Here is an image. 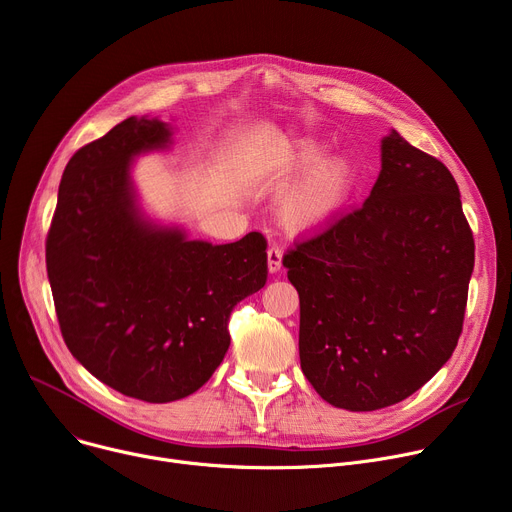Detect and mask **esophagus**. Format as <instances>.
<instances>
[{"label": "esophagus", "instance_id": "esophagus-1", "mask_svg": "<svg viewBox=\"0 0 512 512\" xmlns=\"http://www.w3.org/2000/svg\"><path fill=\"white\" fill-rule=\"evenodd\" d=\"M266 254H268V270L279 272L281 264H283V250L279 246H270Z\"/></svg>", "mask_w": 512, "mask_h": 512}]
</instances>
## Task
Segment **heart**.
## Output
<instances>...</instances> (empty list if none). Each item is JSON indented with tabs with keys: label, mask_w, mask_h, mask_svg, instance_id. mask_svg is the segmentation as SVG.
<instances>
[{
	"label": "heart",
	"mask_w": 512,
	"mask_h": 512,
	"mask_svg": "<svg viewBox=\"0 0 512 512\" xmlns=\"http://www.w3.org/2000/svg\"><path fill=\"white\" fill-rule=\"evenodd\" d=\"M301 157L309 160V153ZM355 178L357 170L346 157H334L318 166L291 194L283 211L285 223L291 229H309L328 221L346 203Z\"/></svg>",
	"instance_id": "1"
}]
</instances>
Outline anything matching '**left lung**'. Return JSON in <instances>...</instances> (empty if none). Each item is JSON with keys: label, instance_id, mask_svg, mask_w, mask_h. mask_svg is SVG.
Listing matches in <instances>:
<instances>
[{"label": "left lung", "instance_id": "left-lung-1", "mask_svg": "<svg viewBox=\"0 0 512 512\" xmlns=\"http://www.w3.org/2000/svg\"><path fill=\"white\" fill-rule=\"evenodd\" d=\"M474 250L453 174L391 131L369 199L283 258L313 389L352 412L412 396L457 346Z\"/></svg>", "mask_w": 512, "mask_h": 512}]
</instances>
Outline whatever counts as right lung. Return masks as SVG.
Listing matches in <instances>:
<instances>
[{
    "mask_svg": "<svg viewBox=\"0 0 512 512\" xmlns=\"http://www.w3.org/2000/svg\"><path fill=\"white\" fill-rule=\"evenodd\" d=\"M170 129L131 119L73 153L47 235L63 340L96 379L149 404L203 387L229 348L233 307L266 285V240H186L143 221L129 162L166 147Z\"/></svg>",
    "mask_w": 512,
    "mask_h": 512,
    "instance_id": "right-lung-1",
    "label": "right lung"
}]
</instances>
